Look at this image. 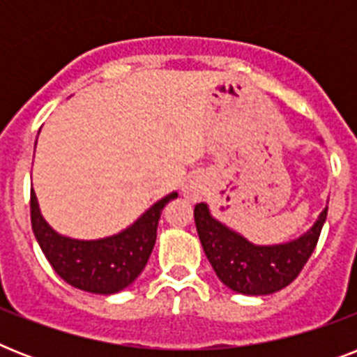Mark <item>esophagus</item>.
Here are the masks:
<instances>
[{
    "instance_id": "1",
    "label": "esophagus",
    "mask_w": 357,
    "mask_h": 357,
    "mask_svg": "<svg viewBox=\"0 0 357 357\" xmlns=\"http://www.w3.org/2000/svg\"><path fill=\"white\" fill-rule=\"evenodd\" d=\"M185 195L190 196V198H198L202 195V185L198 181H190L187 185V189H185Z\"/></svg>"
}]
</instances>
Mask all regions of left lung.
Wrapping results in <instances>:
<instances>
[{"mask_svg":"<svg viewBox=\"0 0 357 357\" xmlns=\"http://www.w3.org/2000/svg\"><path fill=\"white\" fill-rule=\"evenodd\" d=\"M328 207L313 228L291 243L259 246L211 217L207 204H196L195 222L207 259L218 280L235 293L272 294L287 287L313 254Z\"/></svg>","mask_w":357,"mask_h":357,"instance_id":"obj_1","label":"left lung"}]
</instances>
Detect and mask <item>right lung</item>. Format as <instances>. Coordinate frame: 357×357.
<instances>
[{"label": "right lung", "instance_id": "1", "mask_svg": "<svg viewBox=\"0 0 357 357\" xmlns=\"http://www.w3.org/2000/svg\"><path fill=\"white\" fill-rule=\"evenodd\" d=\"M178 198L165 196L142 217L113 237L77 241L59 235L42 218L35 192L31 190V226L53 271L72 287L86 293L113 294L126 289L144 271L157 238L162 207Z\"/></svg>", "mask_w": 357, "mask_h": 357}]
</instances>
